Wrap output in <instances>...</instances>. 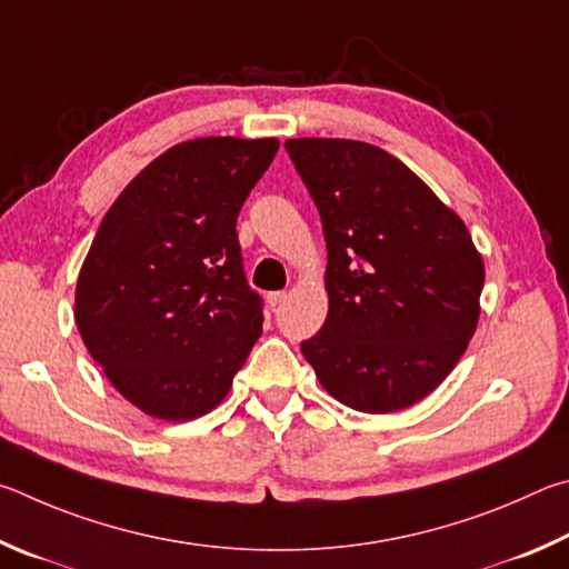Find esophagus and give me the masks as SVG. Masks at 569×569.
<instances>
[{
  "mask_svg": "<svg viewBox=\"0 0 569 569\" xmlns=\"http://www.w3.org/2000/svg\"><path fill=\"white\" fill-rule=\"evenodd\" d=\"M287 300V292H269L267 295V305L272 307V310H277L279 305H282Z\"/></svg>",
  "mask_w": 569,
  "mask_h": 569,
  "instance_id": "1",
  "label": "esophagus"
}]
</instances>
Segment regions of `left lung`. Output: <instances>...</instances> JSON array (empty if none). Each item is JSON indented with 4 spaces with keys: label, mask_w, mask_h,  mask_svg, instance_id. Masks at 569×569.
<instances>
[{
    "label": "left lung",
    "mask_w": 569,
    "mask_h": 569,
    "mask_svg": "<svg viewBox=\"0 0 569 569\" xmlns=\"http://www.w3.org/2000/svg\"><path fill=\"white\" fill-rule=\"evenodd\" d=\"M327 242L322 330L302 342L320 385L352 410L425 400L460 362L480 320L482 254L420 177L357 139H287Z\"/></svg>",
    "instance_id": "left-lung-1"
}]
</instances>
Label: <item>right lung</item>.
<instances>
[{
  "label": "right lung",
  "mask_w": 569,
  "mask_h": 569,
  "mask_svg": "<svg viewBox=\"0 0 569 569\" xmlns=\"http://www.w3.org/2000/svg\"><path fill=\"white\" fill-rule=\"evenodd\" d=\"M277 149L274 137L169 147L97 229L77 279V330L114 390L149 417L212 412L262 335L237 214Z\"/></svg>",
  "instance_id": "right-lung-1"
}]
</instances>
